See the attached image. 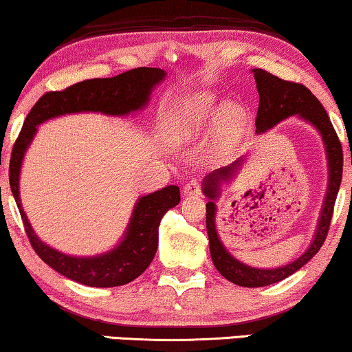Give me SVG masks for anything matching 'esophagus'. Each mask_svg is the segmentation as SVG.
Returning <instances> with one entry per match:
<instances>
[{
	"label": "esophagus",
	"instance_id": "34e87169",
	"mask_svg": "<svg viewBox=\"0 0 352 352\" xmlns=\"http://www.w3.org/2000/svg\"><path fill=\"white\" fill-rule=\"evenodd\" d=\"M184 194L186 195H200L201 194V186L197 179H190L186 182L184 186Z\"/></svg>",
	"mask_w": 352,
	"mask_h": 352
}]
</instances>
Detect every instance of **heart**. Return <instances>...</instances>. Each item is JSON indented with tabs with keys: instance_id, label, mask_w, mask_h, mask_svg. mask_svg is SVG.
<instances>
[{
	"instance_id": "obj_1",
	"label": "heart",
	"mask_w": 352,
	"mask_h": 352,
	"mask_svg": "<svg viewBox=\"0 0 352 352\" xmlns=\"http://www.w3.org/2000/svg\"><path fill=\"white\" fill-rule=\"evenodd\" d=\"M218 118L216 141L221 147L229 146L243 131L247 112L240 105H228L210 91L190 94L176 104L170 118V134L177 142L190 141Z\"/></svg>"
}]
</instances>
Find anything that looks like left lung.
I'll return each instance as SVG.
<instances>
[{"label": "left lung", "mask_w": 352, "mask_h": 352, "mask_svg": "<svg viewBox=\"0 0 352 352\" xmlns=\"http://www.w3.org/2000/svg\"><path fill=\"white\" fill-rule=\"evenodd\" d=\"M252 72L259 94L258 113L256 120H254L256 133L267 131L274 124L282 122L283 118H288L290 115L296 113L301 118H305L306 122L314 124L317 131L320 133L322 139H324L327 157H329V190H327L325 195L324 208H322L316 237L305 254H301L300 258L283 267L256 269L250 267L247 264L237 261L234 256H230V253H228V250L221 243L214 226L216 206L213 200L218 197L219 184L221 181L229 179L234 175V171L240 166V162H235L230 166L219 168V170L211 173L208 177H205L204 192L210 199L208 204H206V232H208L210 239L211 259H213L214 267L218 269L221 276L228 278L229 282L235 283V285L248 288L272 285V283L290 277L293 272H296L298 269L305 266L319 252L325 242L327 234H329L335 200L340 190L341 176H343V148H341L338 134H336L333 124H331L329 115H327L325 109L322 107L319 99L305 85L282 80L263 69H253Z\"/></svg>", "instance_id": "left-lung-1"}]
</instances>
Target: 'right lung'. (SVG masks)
Returning a JSON list of instances; mask_svg holds the SVG:
<instances>
[{
  "label": "right lung",
  "mask_w": 352,
  "mask_h": 352,
  "mask_svg": "<svg viewBox=\"0 0 352 352\" xmlns=\"http://www.w3.org/2000/svg\"><path fill=\"white\" fill-rule=\"evenodd\" d=\"M165 72L139 67L112 78H93L75 83L62 91L43 94L28 112L23 126L12 146L9 162V184L23 228L35 253L62 276L88 287H118L129 283L148 267L158 247V226L168 210L179 204V187L168 186L141 197L133 211L126 235L112 252L93 258H75L47 247L33 232L19 197V175L23 153L36 133V124L57 115L76 112H102L126 115L148 102L153 86L165 78Z\"/></svg>",
  "instance_id": "obj_1"
}]
</instances>
